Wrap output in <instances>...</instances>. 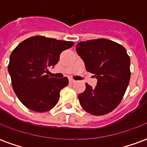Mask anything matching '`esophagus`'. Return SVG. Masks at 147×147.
I'll use <instances>...</instances> for the list:
<instances>
[{"mask_svg": "<svg viewBox=\"0 0 147 147\" xmlns=\"http://www.w3.org/2000/svg\"><path fill=\"white\" fill-rule=\"evenodd\" d=\"M75 82H76V80H72V79H70V80H69V83H75Z\"/></svg>", "mask_w": 147, "mask_h": 147, "instance_id": "34e87169", "label": "esophagus"}]
</instances>
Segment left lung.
<instances>
[{
	"label": "left lung",
	"instance_id": "left-lung-1",
	"mask_svg": "<svg viewBox=\"0 0 147 147\" xmlns=\"http://www.w3.org/2000/svg\"><path fill=\"white\" fill-rule=\"evenodd\" d=\"M76 51L86 70L98 79L94 88L86 83V90L78 95L80 105L92 115L109 113L120 103L129 83L130 57L126 49L113 41L98 38L79 42Z\"/></svg>",
	"mask_w": 147,
	"mask_h": 147
}]
</instances>
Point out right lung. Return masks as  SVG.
Segmentation results:
<instances>
[{"mask_svg":"<svg viewBox=\"0 0 147 147\" xmlns=\"http://www.w3.org/2000/svg\"><path fill=\"white\" fill-rule=\"evenodd\" d=\"M73 45V42L37 35L14 49L8 72L14 92L27 109L44 113L57 104L60 92L68 85V80L49 77L47 67L57 64L61 53Z\"/></svg>","mask_w":147,"mask_h":147,"instance_id":"1","label":"right lung"}]
</instances>
